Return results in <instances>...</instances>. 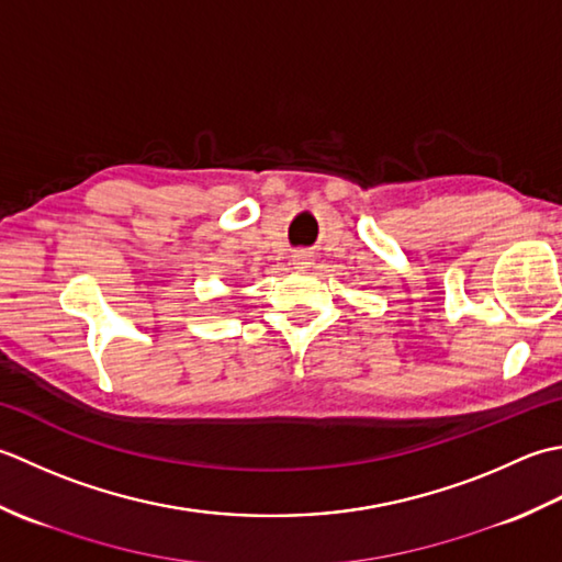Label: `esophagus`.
<instances>
[{"instance_id": "1", "label": "esophagus", "mask_w": 562, "mask_h": 562, "mask_svg": "<svg viewBox=\"0 0 562 562\" xmlns=\"http://www.w3.org/2000/svg\"><path fill=\"white\" fill-rule=\"evenodd\" d=\"M313 265V255L307 249H297L293 251V267L295 269H307Z\"/></svg>"}]
</instances>
